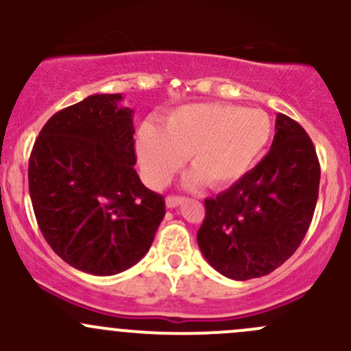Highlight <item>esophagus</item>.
<instances>
[{"label": "esophagus", "instance_id": "esophagus-1", "mask_svg": "<svg viewBox=\"0 0 351 351\" xmlns=\"http://www.w3.org/2000/svg\"><path fill=\"white\" fill-rule=\"evenodd\" d=\"M185 202V197H176V195H169L166 197V207L173 208V207H178L180 204Z\"/></svg>", "mask_w": 351, "mask_h": 351}]
</instances>
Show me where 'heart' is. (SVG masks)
<instances>
[{"instance_id": "b5f03b06", "label": "heart", "mask_w": 351, "mask_h": 351, "mask_svg": "<svg viewBox=\"0 0 351 351\" xmlns=\"http://www.w3.org/2000/svg\"><path fill=\"white\" fill-rule=\"evenodd\" d=\"M271 137L270 117L258 108L195 104L173 110L158 129L143 127L137 156L153 185L165 182L186 158L189 186L222 189L238 182L263 154Z\"/></svg>"}]
</instances>
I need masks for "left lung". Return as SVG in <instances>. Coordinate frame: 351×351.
Returning a JSON list of instances; mask_svg holds the SVG:
<instances>
[{"mask_svg": "<svg viewBox=\"0 0 351 351\" xmlns=\"http://www.w3.org/2000/svg\"><path fill=\"white\" fill-rule=\"evenodd\" d=\"M275 130L270 153L226 192L205 198L198 247L232 280L263 277L284 265L313 221L321 178L313 141L284 113Z\"/></svg>", "mask_w": 351, "mask_h": 351, "instance_id": "1", "label": "left lung"}]
</instances>
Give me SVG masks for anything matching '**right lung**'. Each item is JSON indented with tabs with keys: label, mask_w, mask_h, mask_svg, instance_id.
I'll list each match as a JSON object with an SVG mask.
<instances>
[{
	"label": "right lung",
	"mask_w": 351,
	"mask_h": 351,
	"mask_svg": "<svg viewBox=\"0 0 351 351\" xmlns=\"http://www.w3.org/2000/svg\"><path fill=\"white\" fill-rule=\"evenodd\" d=\"M91 95L54 113L28 159V190L45 241L71 267L120 274L149 251L165 198L134 169L132 110Z\"/></svg>",
	"instance_id": "obj_1"
}]
</instances>
